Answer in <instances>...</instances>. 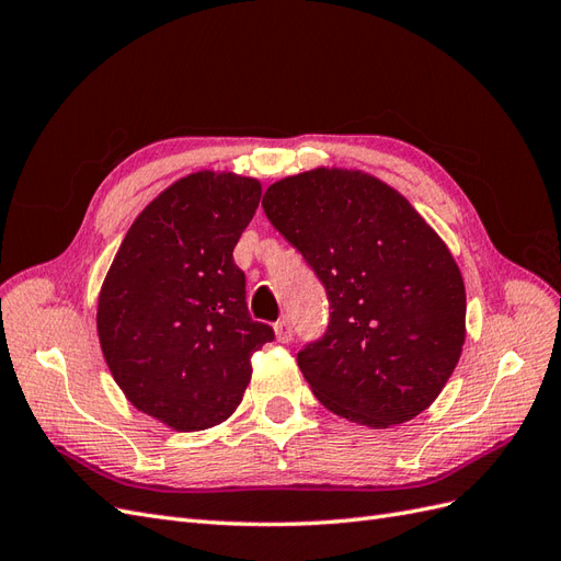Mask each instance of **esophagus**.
Here are the masks:
<instances>
[{
	"mask_svg": "<svg viewBox=\"0 0 561 561\" xmlns=\"http://www.w3.org/2000/svg\"><path fill=\"white\" fill-rule=\"evenodd\" d=\"M293 336H295V332H293L290 318H280V320L276 322V339H278L280 344H290Z\"/></svg>",
	"mask_w": 561,
	"mask_h": 561,
	"instance_id": "esophagus-1",
	"label": "esophagus"
}]
</instances>
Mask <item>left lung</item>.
Listing matches in <instances>:
<instances>
[{
  "label": "left lung",
  "mask_w": 561,
  "mask_h": 561,
  "mask_svg": "<svg viewBox=\"0 0 561 561\" xmlns=\"http://www.w3.org/2000/svg\"><path fill=\"white\" fill-rule=\"evenodd\" d=\"M262 208L330 301L297 363L330 412L398 426L439 396L466 339V287L451 252L388 184L328 171L271 184Z\"/></svg>",
  "instance_id": "left-lung-1"
}]
</instances>
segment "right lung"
<instances>
[{
    "mask_svg": "<svg viewBox=\"0 0 561 561\" xmlns=\"http://www.w3.org/2000/svg\"><path fill=\"white\" fill-rule=\"evenodd\" d=\"M260 196L252 178H182L135 219L100 290L98 336L114 381L175 431L229 419L252 353L276 336L252 320L233 262Z\"/></svg>",
    "mask_w": 561,
    "mask_h": 561,
    "instance_id": "right-lung-1",
    "label": "right lung"
}]
</instances>
